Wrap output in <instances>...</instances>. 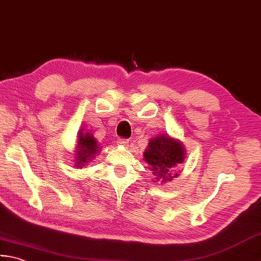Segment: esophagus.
Instances as JSON below:
<instances>
[{
    "label": "esophagus",
    "mask_w": 261,
    "mask_h": 261,
    "mask_svg": "<svg viewBox=\"0 0 261 261\" xmlns=\"http://www.w3.org/2000/svg\"><path fill=\"white\" fill-rule=\"evenodd\" d=\"M129 141L127 139H118L117 141V144L118 145H121V146H128Z\"/></svg>",
    "instance_id": "esophagus-1"
}]
</instances>
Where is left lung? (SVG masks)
Listing matches in <instances>:
<instances>
[{"mask_svg":"<svg viewBox=\"0 0 261 261\" xmlns=\"http://www.w3.org/2000/svg\"><path fill=\"white\" fill-rule=\"evenodd\" d=\"M143 155L149 169L155 176L153 181L166 183L179 176V170L175 168L183 164L186 151L179 140L173 139L168 134H161L152 137Z\"/></svg>","mask_w":261,"mask_h":261,"instance_id":"8db88e82","label":"left lung"}]
</instances>
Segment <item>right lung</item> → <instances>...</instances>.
<instances>
[{"instance_id":"1","label":"right lung","mask_w":261,"mask_h":261,"mask_svg":"<svg viewBox=\"0 0 261 261\" xmlns=\"http://www.w3.org/2000/svg\"><path fill=\"white\" fill-rule=\"evenodd\" d=\"M101 145L97 143L92 133L78 132V139L76 141V150L73 153V162L77 168H83L91 161L94 160L95 156L99 154Z\"/></svg>"}]
</instances>
